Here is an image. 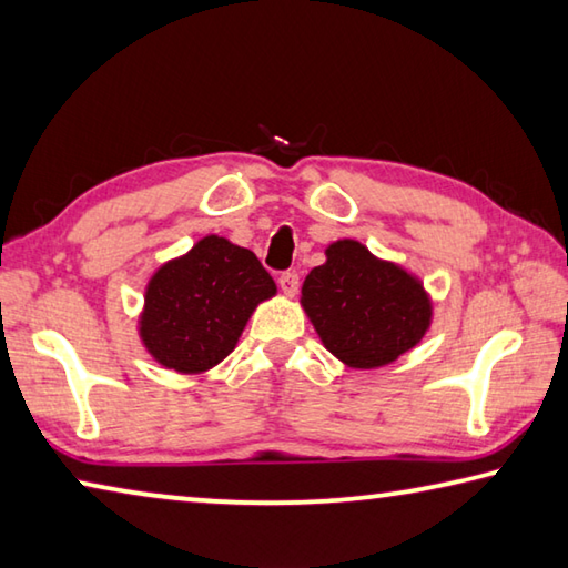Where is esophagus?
Returning <instances> with one entry per match:
<instances>
[{"mask_svg": "<svg viewBox=\"0 0 568 568\" xmlns=\"http://www.w3.org/2000/svg\"><path fill=\"white\" fill-rule=\"evenodd\" d=\"M277 285H281V291L285 295L293 297L297 293V287H301V277H297L295 271H285L281 277H277Z\"/></svg>", "mask_w": 568, "mask_h": 568, "instance_id": "esophagus-1", "label": "esophagus"}]
</instances>
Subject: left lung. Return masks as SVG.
<instances>
[{"mask_svg":"<svg viewBox=\"0 0 568 568\" xmlns=\"http://www.w3.org/2000/svg\"><path fill=\"white\" fill-rule=\"evenodd\" d=\"M301 303L321 341L351 368H378L410 351L430 325V301L416 277L378 261L355 240L325 250Z\"/></svg>","mask_w":568,"mask_h":568,"instance_id":"8db88e82","label":"left lung"}]
</instances>
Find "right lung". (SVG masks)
<instances>
[{
    "label": "right lung",
    "instance_id": "obj_1",
    "mask_svg": "<svg viewBox=\"0 0 568 568\" xmlns=\"http://www.w3.org/2000/svg\"><path fill=\"white\" fill-rule=\"evenodd\" d=\"M271 295L275 283L255 253L207 235L152 275L142 343L165 368L207 371L233 353L250 313Z\"/></svg>",
    "mask_w": 568,
    "mask_h": 568
}]
</instances>
